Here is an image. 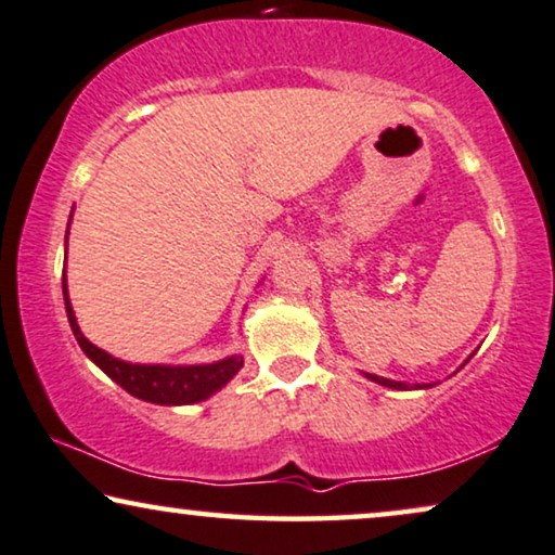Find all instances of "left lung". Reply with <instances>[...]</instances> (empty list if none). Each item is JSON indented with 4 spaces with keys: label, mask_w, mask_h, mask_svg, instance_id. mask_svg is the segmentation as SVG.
Returning <instances> with one entry per match:
<instances>
[{
    "label": "left lung",
    "mask_w": 555,
    "mask_h": 555,
    "mask_svg": "<svg viewBox=\"0 0 555 555\" xmlns=\"http://www.w3.org/2000/svg\"><path fill=\"white\" fill-rule=\"evenodd\" d=\"M365 378H371V380H375V383H380V386H386V388H396V390H405V388H409V386H405V383H396V380L380 378V375H371V373H365ZM416 388H428V386H416Z\"/></svg>",
    "instance_id": "obj_1"
}]
</instances>
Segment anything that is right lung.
<instances>
[{
	"mask_svg": "<svg viewBox=\"0 0 555 555\" xmlns=\"http://www.w3.org/2000/svg\"><path fill=\"white\" fill-rule=\"evenodd\" d=\"M63 297H65V312H68V322L73 335H76L80 350L108 375L116 380L127 393L142 398V401L159 403V405H184L197 403L210 398L216 390L225 386L235 373L243 367L241 354H231V358L218 360V363L208 365H131L124 360L114 358L101 347H95L91 339L83 337L80 332L76 314H73L70 299H68V284L63 276Z\"/></svg>",
	"mask_w": 555,
	"mask_h": 555,
	"instance_id": "obj_1",
	"label": "right lung"
}]
</instances>
